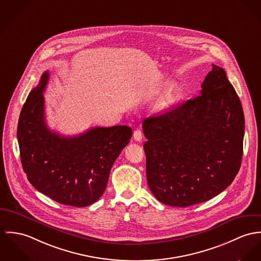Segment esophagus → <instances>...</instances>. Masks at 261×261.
Listing matches in <instances>:
<instances>
[{
	"mask_svg": "<svg viewBox=\"0 0 261 261\" xmlns=\"http://www.w3.org/2000/svg\"><path fill=\"white\" fill-rule=\"evenodd\" d=\"M133 138H134V140H135V141L140 142V141L142 140V138H143V134H142V132H141L140 130H135V131H134V133H133Z\"/></svg>",
	"mask_w": 261,
	"mask_h": 261,
	"instance_id": "34e87169",
	"label": "esophagus"
}]
</instances>
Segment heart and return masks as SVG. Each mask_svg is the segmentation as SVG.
Returning <instances> with one entry per match:
<instances>
[{
    "label": "heart",
    "instance_id": "b5f03b06",
    "mask_svg": "<svg viewBox=\"0 0 261 261\" xmlns=\"http://www.w3.org/2000/svg\"><path fill=\"white\" fill-rule=\"evenodd\" d=\"M178 94V85L170 82L162 88L156 95L152 108L155 112H163L173 103Z\"/></svg>",
    "mask_w": 261,
    "mask_h": 261
}]
</instances>
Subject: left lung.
<instances>
[{
  "instance_id": "obj_1",
  "label": "left lung",
  "mask_w": 261,
  "mask_h": 261,
  "mask_svg": "<svg viewBox=\"0 0 261 261\" xmlns=\"http://www.w3.org/2000/svg\"><path fill=\"white\" fill-rule=\"evenodd\" d=\"M201 88L200 96L143 121L148 186L169 206L213 198L241 165L244 114L225 71L212 65Z\"/></svg>"
}]
</instances>
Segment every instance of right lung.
Masks as SVG:
<instances>
[{"instance_id": "1", "label": "right lung", "mask_w": 261, "mask_h": 261, "mask_svg": "<svg viewBox=\"0 0 261 261\" xmlns=\"http://www.w3.org/2000/svg\"><path fill=\"white\" fill-rule=\"evenodd\" d=\"M45 72L22 108L17 137L21 162L30 183L56 202L85 207L104 193L110 170L129 143V126L95 127L77 136L51 131L45 121Z\"/></svg>"}]
</instances>
